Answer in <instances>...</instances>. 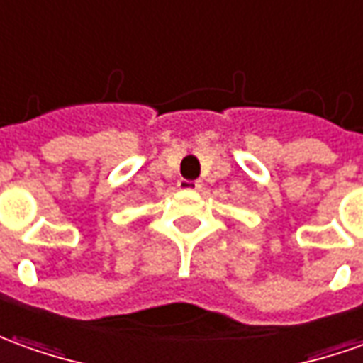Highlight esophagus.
I'll list each match as a JSON object with an SVG mask.
<instances>
[{
	"mask_svg": "<svg viewBox=\"0 0 363 363\" xmlns=\"http://www.w3.org/2000/svg\"><path fill=\"white\" fill-rule=\"evenodd\" d=\"M177 187L184 189V191H197V189L201 187V184H199V182H194V179H179V182H177Z\"/></svg>",
	"mask_w": 363,
	"mask_h": 363,
	"instance_id": "34e87169",
	"label": "esophagus"
}]
</instances>
